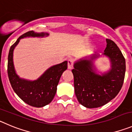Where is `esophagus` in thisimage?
<instances>
[{
    "label": "esophagus",
    "mask_w": 132,
    "mask_h": 132,
    "mask_svg": "<svg viewBox=\"0 0 132 132\" xmlns=\"http://www.w3.org/2000/svg\"><path fill=\"white\" fill-rule=\"evenodd\" d=\"M67 67H68V69H72L73 68V60L70 59L68 60V64H67Z\"/></svg>",
    "instance_id": "1"
}]
</instances>
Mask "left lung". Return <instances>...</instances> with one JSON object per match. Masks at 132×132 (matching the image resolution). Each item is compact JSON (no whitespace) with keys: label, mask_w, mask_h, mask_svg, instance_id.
Masks as SVG:
<instances>
[{"label":"left lung","mask_w":132,"mask_h":132,"mask_svg":"<svg viewBox=\"0 0 132 132\" xmlns=\"http://www.w3.org/2000/svg\"><path fill=\"white\" fill-rule=\"evenodd\" d=\"M107 47L103 55L108 57L111 69L101 75L96 71L94 61L100 55L86 56L74 63L75 92L78 102L86 108H97L114 99L124 82L126 61L117 44L106 39Z\"/></svg>","instance_id":"obj_1"}]
</instances>
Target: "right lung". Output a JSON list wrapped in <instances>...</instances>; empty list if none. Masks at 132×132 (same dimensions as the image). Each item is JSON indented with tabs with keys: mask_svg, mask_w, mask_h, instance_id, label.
Listing matches in <instances>:
<instances>
[{
	"mask_svg": "<svg viewBox=\"0 0 132 132\" xmlns=\"http://www.w3.org/2000/svg\"><path fill=\"white\" fill-rule=\"evenodd\" d=\"M47 32L29 31L18 38L10 47L8 57V75L10 82L15 94L27 104L35 107H42L51 102L57 91V86L63 72L67 69V61L53 65L37 80L21 78L17 75L13 61L14 50L21 38L48 37Z\"/></svg>",
	"mask_w": 132,
	"mask_h": 132,
	"instance_id": "1",
	"label": "right lung"
}]
</instances>
